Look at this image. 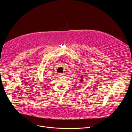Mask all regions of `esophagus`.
<instances>
[{"instance_id": "obj_1", "label": "esophagus", "mask_w": 132, "mask_h": 132, "mask_svg": "<svg viewBox=\"0 0 132 132\" xmlns=\"http://www.w3.org/2000/svg\"><path fill=\"white\" fill-rule=\"evenodd\" d=\"M57 76H58V77L59 78H62L63 77V75L62 73H59L57 75Z\"/></svg>"}]
</instances>
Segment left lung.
<instances>
[{
	"mask_svg": "<svg viewBox=\"0 0 132 132\" xmlns=\"http://www.w3.org/2000/svg\"><path fill=\"white\" fill-rule=\"evenodd\" d=\"M83 78H84L83 75H82V76H81V79H80V82H81L83 81Z\"/></svg>",
	"mask_w": 132,
	"mask_h": 132,
	"instance_id": "1",
	"label": "left lung"
}]
</instances>
